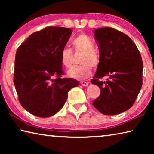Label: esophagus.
<instances>
[{
    "label": "esophagus",
    "instance_id": "obj_1",
    "mask_svg": "<svg viewBox=\"0 0 154 154\" xmlns=\"http://www.w3.org/2000/svg\"><path fill=\"white\" fill-rule=\"evenodd\" d=\"M80 83H81V85H83V86H88V83L85 82H81Z\"/></svg>",
    "mask_w": 154,
    "mask_h": 154
}]
</instances>
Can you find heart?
<instances>
[{"mask_svg":"<svg viewBox=\"0 0 154 154\" xmlns=\"http://www.w3.org/2000/svg\"><path fill=\"white\" fill-rule=\"evenodd\" d=\"M75 51L83 53L80 63L82 65L72 67L68 71V76L77 80L85 79L92 74V66L96 67L100 63V57L94 51V45L90 36L85 34H80L72 41ZM72 52L69 48L62 49L60 54V61L64 67L71 66Z\"/></svg>","mask_w":154,"mask_h":154,"instance_id":"b5f03b06","label":"heart"}]
</instances>
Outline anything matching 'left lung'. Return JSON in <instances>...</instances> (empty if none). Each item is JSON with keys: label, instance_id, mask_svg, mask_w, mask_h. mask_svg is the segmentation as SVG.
<instances>
[{"label": "left lung", "instance_id": "8db88e82", "mask_svg": "<svg viewBox=\"0 0 154 154\" xmlns=\"http://www.w3.org/2000/svg\"><path fill=\"white\" fill-rule=\"evenodd\" d=\"M100 63L91 83L100 88L93 105L104 115L126 111L134 103L142 87L143 61L137 46L128 36L113 28L94 30ZM108 77L106 82L99 79Z\"/></svg>", "mask_w": 154, "mask_h": 154}]
</instances>
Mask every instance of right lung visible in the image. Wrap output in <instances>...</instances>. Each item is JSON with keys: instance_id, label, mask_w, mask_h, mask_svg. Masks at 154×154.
<instances>
[{"instance_id": "right-lung-1", "label": "right lung", "mask_w": 154, "mask_h": 154, "mask_svg": "<svg viewBox=\"0 0 154 154\" xmlns=\"http://www.w3.org/2000/svg\"><path fill=\"white\" fill-rule=\"evenodd\" d=\"M72 30L47 27L32 33L18 48L15 58L14 85L19 101L26 110L48 118L64 106L71 88L79 82L64 74L60 54Z\"/></svg>"}]
</instances>
